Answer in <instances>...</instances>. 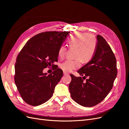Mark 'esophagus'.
<instances>
[{
	"instance_id": "1",
	"label": "esophagus",
	"mask_w": 129,
	"mask_h": 129,
	"mask_svg": "<svg viewBox=\"0 0 129 129\" xmlns=\"http://www.w3.org/2000/svg\"><path fill=\"white\" fill-rule=\"evenodd\" d=\"M63 74L64 75H68V73H67V72H65V71H63Z\"/></svg>"
}]
</instances>
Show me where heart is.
<instances>
[{
  "label": "heart",
  "mask_w": 129,
  "mask_h": 129,
  "mask_svg": "<svg viewBox=\"0 0 129 129\" xmlns=\"http://www.w3.org/2000/svg\"><path fill=\"white\" fill-rule=\"evenodd\" d=\"M71 48L76 47L75 59H67L60 64V68L65 72H71L81 67L82 60L89 61L94 55L97 46V40L94 34L85 32L74 33L68 39ZM67 51L65 45H61L58 50V55L63 58Z\"/></svg>",
  "instance_id": "1"
}]
</instances>
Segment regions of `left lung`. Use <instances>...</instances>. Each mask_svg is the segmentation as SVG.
I'll list each match as a JSON object with an SVG mask.
<instances>
[{
    "instance_id": "obj_1",
    "label": "left lung",
    "mask_w": 129,
    "mask_h": 129,
    "mask_svg": "<svg viewBox=\"0 0 129 129\" xmlns=\"http://www.w3.org/2000/svg\"><path fill=\"white\" fill-rule=\"evenodd\" d=\"M97 46L91 60L77 71L88 79L84 83L81 77L71 74L69 90L72 99L85 107H93L106 97L117 75L115 56L107 42L97 35Z\"/></svg>"
}]
</instances>
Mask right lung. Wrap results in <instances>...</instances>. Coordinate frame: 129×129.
Segmentation results:
<instances>
[{"label": "right lung", "mask_w": 129, "mask_h": 129, "mask_svg": "<svg viewBox=\"0 0 129 129\" xmlns=\"http://www.w3.org/2000/svg\"><path fill=\"white\" fill-rule=\"evenodd\" d=\"M69 32L49 31L33 37L18 54L15 64L14 82L22 100L38 106L51 98L63 71L54 64L58 50ZM52 66L55 71L47 75L43 70Z\"/></svg>", "instance_id": "add662e5"}]
</instances>
